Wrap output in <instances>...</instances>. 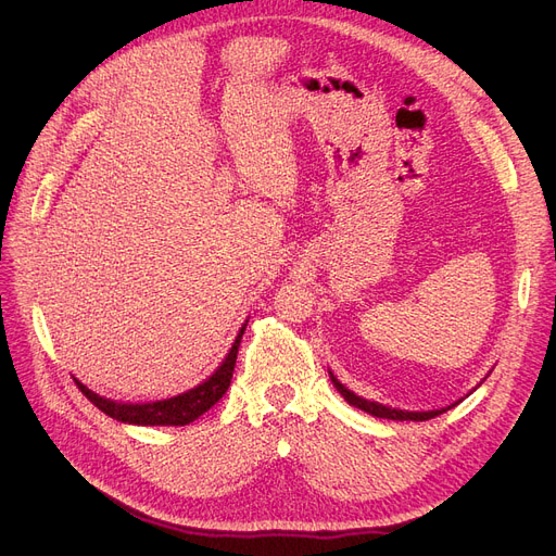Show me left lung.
<instances>
[{
  "label": "left lung",
  "mask_w": 556,
  "mask_h": 556,
  "mask_svg": "<svg viewBox=\"0 0 556 556\" xmlns=\"http://www.w3.org/2000/svg\"><path fill=\"white\" fill-rule=\"evenodd\" d=\"M329 376H331V383L336 386V390L344 396V401L349 403V405H354V407H358V410H365L367 415H371V417H378V419H394V421H428V419H434V417H440L442 413H446V410H451L453 405H457V403H453V405H448V407H442V410H428V413H405V410H394V407H388V405H381V403H376V401H367V399H361V396H356L354 392H349L338 378L329 371Z\"/></svg>",
  "instance_id": "obj_1"
}]
</instances>
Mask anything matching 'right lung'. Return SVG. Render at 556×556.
<instances>
[{
  "label": "right lung",
  "instance_id": "add662e5",
  "mask_svg": "<svg viewBox=\"0 0 556 556\" xmlns=\"http://www.w3.org/2000/svg\"><path fill=\"white\" fill-rule=\"evenodd\" d=\"M243 331H245V327L239 331L237 340H233L223 365L207 378V381L185 394L173 396V399L153 401V403H116V401L94 394L92 390H87L80 381H76V378L74 381H76L78 390L87 399H90L101 413H105L108 417H112L116 421L135 424V426H187V424L195 421L200 415L207 413L210 407L214 403H218L223 399V394L227 392V388L231 383L233 365H237V354H239Z\"/></svg>",
  "mask_w": 556,
  "mask_h": 556
}]
</instances>
